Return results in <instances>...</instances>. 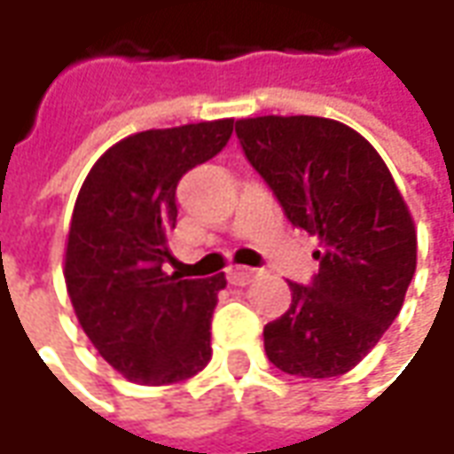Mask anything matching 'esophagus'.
I'll use <instances>...</instances> for the list:
<instances>
[{
  "label": "esophagus",
  "instance_id": "34e87169",
  "mask_svg": "<svg viewBox=\"0 0 454 454\" xmlns=\"http://www.w3.org/2000/svg\"><path fill=\"white\" fill-rule=\"evenodd\" d=\"M255 277L257 270H253V267H231V270H228V282L236 286L247 285V282H253Z\"/></svg>",
  "mask_w": 454,
  "mask_h": 454
}]
</instances>
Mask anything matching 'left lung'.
<instances>
[{"label": "left lung", "mask_w": 454, "mask_h": 454, "mask_svg": "<svg viewBox=\"0 0 454 454\" xmlns=\"http://www.w3.org/2000/svg\"><path fill=\"white\" fill-rule=\"evenodd\" d=\"M250 165L286 218L318 238L314 285L289 282L292 304L265 325V352L286 374L350 372L399 316L416 272V223L387 162L340 121L238 119Z\"/></svg>", "instance_id": "left-lung-1"}]
</instances>
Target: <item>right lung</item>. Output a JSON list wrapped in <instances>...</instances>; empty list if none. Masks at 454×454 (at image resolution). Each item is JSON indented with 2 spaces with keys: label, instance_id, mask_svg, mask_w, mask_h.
<instances>
[{
  "label": "right lung",
  "instance_id": "add662e5",
  "mask_svg": "<svg viewBox=\"0 0 454 454\" xmlns=\"http://www.w3.org/2000/svg\"><path fill=\"white\" fill-rule=\"evenodd\" d=\"M233 119L150 129L119 140L84 177L65 240V285L97 352L136 384L189 380L211 360V316L226 275H168L177 184L211 160Z\"/></svg>",
  "mask_w": 454,
  "mask_h": 454
}]
</instances>
